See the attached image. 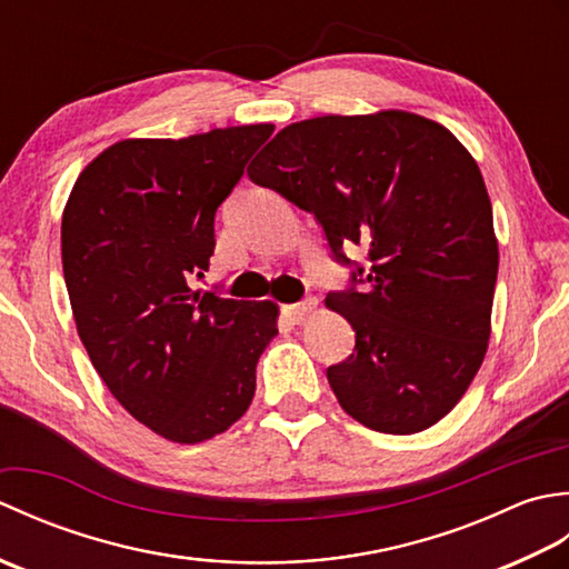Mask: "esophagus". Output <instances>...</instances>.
<instances>
[{
    "label": "esophagus",
    "instance_id": "34e87169",
    "mask_svg": "<svg viewBox=\"0 0 569 569\" xmlns=\"http://www.w3.org/2000/svg\"><path fill=\"white\" fill-rule=\"evenodd\" d=\"M312 308H316V300H312V298H306V300H300V303L283 306V316H286L288 320H291L293 325H298V322H303V320H306V316H310Z\"/></svg>",
    "mask_w": 569,
    "mask_h": 569
}]
</instances>
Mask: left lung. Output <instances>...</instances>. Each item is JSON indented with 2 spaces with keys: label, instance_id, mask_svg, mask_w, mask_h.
<instances>
[{
  "label": "left lung",
  "instance_id": "8db88e82",
  "mask_svg": "<svg viewBox=\"0 0 569 569\" xmlns=\"http://www.w3.org/2000/svg\"><path fill=\"white\" fill-rule=\"evenodd\" d=\"M247 173L316 217L349 266V286L325 298L355 330V352L328 367L340 406L389 435L450 413L485 361L499 271L469 151L410 112L328 114L278 131ZM352 243L367 270L343 253Z\"/></svg>",
  "mask_w": 569,
  "mask_h": 569
}]
</instances>
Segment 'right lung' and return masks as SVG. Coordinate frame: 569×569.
Listing matches in <instances>:
<instances>
[{
	"instance_id": "right-lung-1",
	"label": "right lung",
	"mask_w": 569,
	"mask_h": 569,
	"mask_svg": "<svg viewBox=\"0 0 569 569\" xmlns=\"http://www.w3.org/2000/svg\"><path fill=\"white\" fill-rule=\"evenodd\" d=\"M271 124L127 139L72 186L60 224L78 335L107 389L156 435L196 445L247 413L276 330L271 300L198 293L214 212Z\"/></svg>"
}]
</instances>
